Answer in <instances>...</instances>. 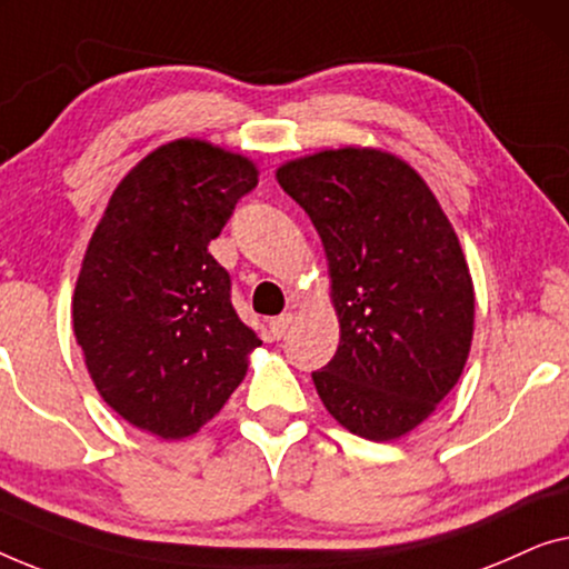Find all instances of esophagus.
I'll use <instances>...</instances> for the list:
<instances>
[{
  "instance_id": "obj_1",
  "label": "esophagus",
  "mask_w": 569,
  "mask_h": 569,
  "mask_svg": "<svg viewBox=\"0 0 569 569\" xmlns=\"http://www.w3.org/2000/svg\"><path fill=\"white\" fill-rule=\"evenodd\" d=\"M291 325H293V317L291 315L273 317V319H270V332H273L276 340H281V338H286V332L291 330Z\"/></svg>"
}]
</instances>
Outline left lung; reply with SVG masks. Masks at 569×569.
Wrapping results in <instances>:
<instances>
[{
	"instance_id": "1",
	"label": "left lung",
	"mask_w": 569,
	"mask_h": 569,
	"mask_svg": "<svg viewBox=\"0 0 569 569\" xmlns=\"http://www.w3.org/2000/svg\"><path fill=\"white\" fill-rule=\"evenodd\" d=\"M278 182L325 244L340 346L311 373L327 412L368 441L418 428L453 389L475 332L459 237L410 164L379 149L293 159Z\"/></svg>"
}]
</instances>
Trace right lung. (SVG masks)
I'll return each instance as SVG.
<instances>
[{
    "instance_id": "right-lung-1",
    "label": "right lung",
    "mask_w": 569,
    "mask_h": 569,
    "mask_svg": "<svg viewBox=\"0 0 569 569\" xmlns=\"http://www.w3.org/2000/svg\"><path fill=\"white\" fill-rule=\"evenodd\" d=\"M254 186L242 154L164 143L121 180L87 247L71 311L87 371L123 420L164 441L198 433L260 346L208 252Z\"/></svg>"
}]
</instances>
